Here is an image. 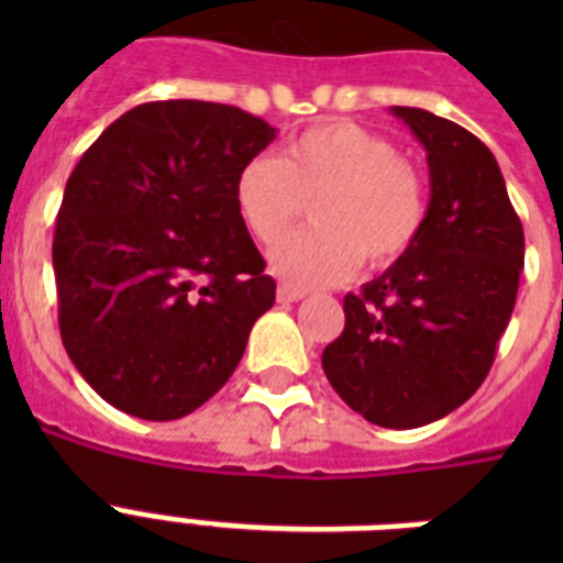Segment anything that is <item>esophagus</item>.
Segmentation results:
<instances>
[{"label": "esophagus", "instance_id": "1", "mask_svg": "<svg viewBox=\"0 0 563 563\" xmlns=\"http://www.w3.org/2000/svg\"><path fill=\"white\" fill-rule=\"evenodd\" d=\"M303 298H307V291L303 289H295V286H286V283L277 286V300H280V303H298V300Z\"/></svg>", "mask_w": 563, "mask_h": 563}]
</instances>
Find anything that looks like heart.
<instances>
[{
    "mask_svg": "<svg viewBox=\"0 0 563 563\" xmlns=\"http://www.w3.org/2000/svg\"><path fill=\"white\" fill-rule=\"evenodd\" d=\"M316 228L272 251V268L298 286L342 280L360 265L400 260L427 219L418 172L388 136L356 122H324L286 143L280 161L260 154L239 169L233 201L247 233L272 245L312 201Z\"/></svg>",
    "mask_w": 563,
    "mask_h": 563,
    "instance_id": "b5f03b06",
    "label": "heart"
}]
</instances>
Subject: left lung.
I'll use <instances>...</instances> for the list:
<instances>
[{
  "label": "left lung",
  "instance_id": "8db88e82",
  "mask_svg": "<svg viewBox=\"0 0 563 563\" xmlns=\"http://www.w3.org/2000/svg\"><path fill=\"white\" fill-rule=\"evenodd\" d=\"M427 152L429 207L415 245L344 298L321 365L339 397L385 429L444 418L485 383L523 274V224L479 136L391 108Z\"/></svg>",
  "mask_w": 563,
  "mask_h": 563
}]
</instances>
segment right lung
<instances>
[{
  "label": "right lung",
  "mask_w": 563,
  "mask_h": 563,
  "mask_svg": "<svg viewBox=\"0 0 563 563\" xmlns=\"http://www.w3.org/2000/svg\"><path fill=\"white\" fill-rule=\"evenodd\" d=\"M277 128L216 101H148L104 128L55 221L57 321L110 406L178 420L228 383L274 280L233 201Z\"/></svg>",
  "instance_id": "add662e5"
}]
</instances>
